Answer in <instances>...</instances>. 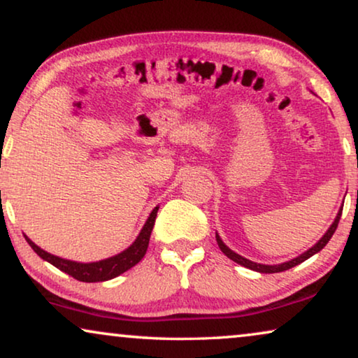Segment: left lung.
I'll return each mask as SVG.
<instances>
[{
	"label": "left lung",
	"mask_w": 358,
	"mask_h": 358,
	"mask_svg": "<svg viewBox=\"0 0 358 358\" xmlns=\"http://www.w3.org/2000/svg\"><path fill=\"white\" fill-rule=\"evenodd\" d=\"M341 215H343V210H339V213H338V216H336V220H334L333 224L329 226V229L326 231V234H324L323 237H321V239H320L317 243H315V245H313L312 248H308L307 252H303L302 255H299L297 258H294V260H289V262H286V263H281V265H262V263H255V262H252V260H247V258L241 257L239 253L232 252L231 248L227 247L226 243L221 241V237L217 236V234H216V242H217V245H220L221 252L224 253V255H226L227 258H231L232 262L239 263V265H242V266H245V268H248V269H253V271H258V273H281V271H286V269H289V268H294L295 265H299V263L305 262V260H307V258L313 257L315 253H318V252L321 250V248H323V247L326 245V243L329 242V239H331V237H333V234H334V231L338 229Z\"/></svg>",
	"instance_id": "left-lung-1"
}]
</instances>
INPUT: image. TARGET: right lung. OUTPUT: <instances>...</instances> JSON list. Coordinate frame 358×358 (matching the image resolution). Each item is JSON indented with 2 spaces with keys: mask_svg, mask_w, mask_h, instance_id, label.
Masks as SVG:
<instances>
[{
  "mask_svg": "<svg viewBox=\"0 0 358 358\" xmlns=\"http://www.w3.org/2000/svg\"><path fill=\"white\" fill-rule=\"evenodd\" d=\"M157 213H158V206H155L152 213H150L147 222H145L141 234L137 236V239L134 241V243L126 250L117 253L115 257L106 258V260H100V262H93V263H77V262H71V260H64V258H59L56 255H51V253L45 252L43 248H40L38 245L29 239L25 236V241L29 242V245L34 248V252L37 253L40 258H43L45 262L51 263V265L56 266L61 271H64L72 276L77 281L82 282H100V281H108V279H113L122 274L127 269H131L132 266H136L138 262L142 260L145 253H147L148 248V242H150V234H152V229L155 226V220H157Z\"/></svg>",
  "mask_w": 358,
  "mask_h": 358,
  "instance_id": "right-lung-1",
  "label": "right lung"
}]
</instances>
